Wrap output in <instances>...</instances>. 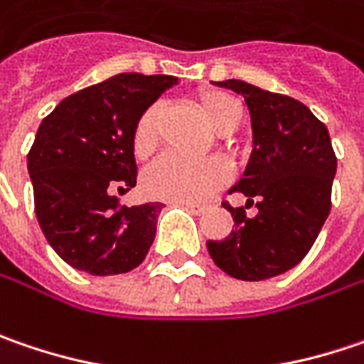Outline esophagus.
I'll return each mask as SVG.
<instances>
[{
  "mask_svg": "<svg viewBox=\"0 0 364 364\" xmlns=\"http://www.w3.org/2000/svg\"><path fill=\"white\" fill-rule=\"evenodd\" d=\"M178 205H182V207H186V209L192 210L194 215H203L205 210L209 209L207 205H196V203H178Z\"/></svg>",
  "mask_w": 364,
  "mask_h": 364,
  "instance_id": "1",
  "label": "esophagus"
}]
</instances>
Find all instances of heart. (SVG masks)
I'll return each mask as SVG.
<instances>
[{"instance_id": "b5f03b06", "label": "heart", "mask_w": 364, "mask_h": 364, "mask_svg": "<svg viewBox=\"0 0 364 364\" xmlns=\"http://www.w3.org/2000/svg\"><path fill=\"white\" fill-rule=\"evenodd\" d=\"M198 106L209 127L223 135L231 133L242 120V104L225 92H205L198 98ZM161 106H149L136 120L133 133V147L136 155L151 151L157 136V122ZM229 178V170L219 159L191 161L178 155H161L143 172V192L151 198L170 203H194L205 200L219 191Z\"/></svg>"}]
</instances>
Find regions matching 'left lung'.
Returning a JSON list of instances; mask_svg holds the SVG:
<instances>
[{
  "label": "left lung",
  "instance_id": "obj_1",
  "mask_svg": "<svg viewBox=\"0 0 364 364\" xmlns=\"http://www.w3.org/2000/svg\"><path fill=\"white\" fill-rule=\"evenodd\" d=\"M245 100L252 120V154L244 178L231 191L244 192V207L225 209L235 229L221 242H207L210 258L240 281H264L291 270L305 258L330 215L336 155L323 122L295 98L252 83L225 80Z\"/></svg>",
  "mask_w": 364,
  "mask_h": 364
}]
</instances>
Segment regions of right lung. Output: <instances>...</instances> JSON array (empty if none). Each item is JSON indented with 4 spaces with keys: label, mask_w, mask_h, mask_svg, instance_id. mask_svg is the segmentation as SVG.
I'll list each match as a JSON object with an SVG mask.
<instances>
[{
    "label": "right lung",
    "mask_w": 364,
    "mask_h": 364,
    "mask_svg": "<svg viewBox=\"0 0 364 364\" xmlns=\"http://www.w3.org/2000/svg\"><path fill=\"white\" fill-rule=\"evenodd\" d=\"M173 75L119 73L57 104L34 136L28 173L46 242L77 270L110 277L136 268L155 240L161 203L127 207L136 184V120Z\"/></svg>",
    "instance_id": "obj_1"
}]
</instances>
